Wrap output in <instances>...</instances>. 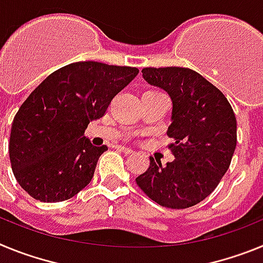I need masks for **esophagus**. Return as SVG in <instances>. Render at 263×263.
I'll return each instance as SVG.
<instances>
[{"mask_svg":"<svg viewBox=\"0 0 263 263\" xmlns=\"http://www.w3.org/2000/svg\"><path fill=\"white\" fill-rule=\"evenodd\" d=\"M116 147H117V150H120V152L125 153V154H132V153H133V150L126 147V146H116Z\"/></svg>","mask_w":263,"mask_h":263,"instance_id":"1","label":"esophagus"}]
</instances>
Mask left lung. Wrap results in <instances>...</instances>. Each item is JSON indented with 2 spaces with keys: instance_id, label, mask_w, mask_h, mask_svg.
<instances>
[{
  "instance_id": "left-lung-1",
  "label": "left lung",
  "mask_w": 263,
  "mask_h": 263,
  "mask_svg": "<svg viewBox=\"0 0 263 263\" xmlns=\"http://www.w3.org/2000/svg\"><path fill=\"white\" fill-rule=\"evenodd\" d=\"M153 87L166 90L173 101L167 136L175 159L162 166L150 158L138 187L159 205L184 210L210 196L233 157L237 121L231 104L197 72L180 67L143 68Z\"/></svg>"
}]
</instances>
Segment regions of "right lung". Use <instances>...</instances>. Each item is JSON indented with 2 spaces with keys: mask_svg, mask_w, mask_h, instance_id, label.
Segmentation results:
<instances>
[{
  "mask_svg": "<svg viewBox=\"0 0 263 263\" xmlns=\"http://www.w3.org/2000/svg\"><path fill=\"white\" fill-rule=\"evenodd\" d=\"M138 72L78 62L52 72L32 90L14 117L9 142L14 176L30 196L58 203L89 184L108 147L92 145L85 129L105 115L111 99Z\"/></svg>",
  "mask_w": 263,
  "mask_h": 263,
  "instance_id": "add662e5",
  "label": "right lung"
}]
</instances>
